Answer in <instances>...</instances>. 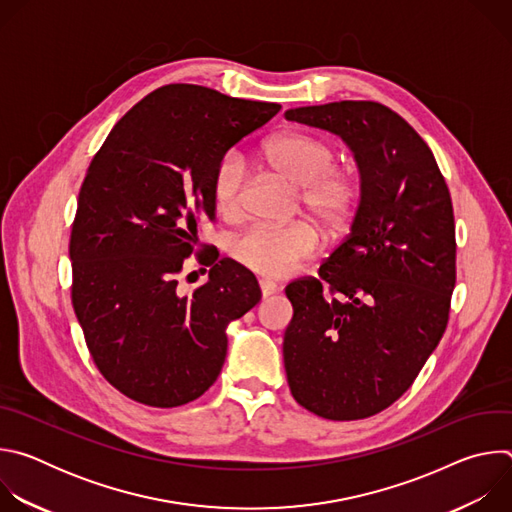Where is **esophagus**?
<instances>
[{
  "label": "esophagus",
  "mask_w": 512,
  "mask_h": 512,
  "mask_svg": "<svg viewBox=\"0 0 512 512\" xmlns=\"http://www.w3.org/2000/svg\"><path fill=\"white\" fill-rule=\"evenodd\" d=\"M259 289H261V294H263V298H267V296H273L275 291H277V283H273L271 279H259Z\"/></svg>",
  "instance_id": "esophagus-1"
}]
</instances>
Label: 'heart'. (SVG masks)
Segmentation results:
<instances>
[{
  "label": "heart",
  "mask_w": 512,
  "mask_h": 512,
  "mask_svg": "<svg viewBox=\"0 0 512 512\" xmlns=\"http://www.w3.org/2000/svg\"><path fill=\"white\" fill-rule=\"evenodd\" d=\"M267 164L300 186V206L330 235L340 233L356 208L358 182L354 174L336 166L334 145L322 137L287 131L263 145ZM247 188V166L237 152L218 160L210 192L216 210L225 216L239 214ZM320 245L316 229L308 223L255 225L231 243V255L243 267L265 275L283 277L314 257Z\"/></svg>",
  "instance_id": "1"
}]
</instances>
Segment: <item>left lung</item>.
I'll return each instance as SVG.
<instances>
[{
  "instance_id": "left-lung-1",
  "label": "left lung",
  "mask_w": 512,
  "mask_h": 512,
  "mask_svg": "<svg viewBox=\"0 0 512 512\" xmlns=\"http://www.w3.org/2000/svg\"><path fill=\"white\" fill-rule=\"evenodd\" d=\"M340 135L360 172L346 239L316 277L291 281L283 364L294 399L332 421L395 403L442 340L456 285L448 184L419 133L375 101L285 111Z\"/></svg>"
}]
</instances>
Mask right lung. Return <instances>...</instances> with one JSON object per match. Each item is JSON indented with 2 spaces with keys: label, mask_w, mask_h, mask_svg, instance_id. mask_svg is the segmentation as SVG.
<instances>
[{
  "label": "right lung",
  "mask_w": 512,
  "mask_h": 512,
  "mask_svg": "<svg viewBox=\"0 0 512 512\" xmlns=\"http://www.w3.org/2000/svg\"><path fill=\"white\" fill-rule=\"evenodd\" d=\"M281 105L166 85L131 107L93 158L70 233L72 306L101 375L150 407L198 399L221 373L227 326L261 300L251 271L210 265L192 296L178 273L212 223V172Z\"/></svg>",
  "instance_id": "1"
}]
</instances>
